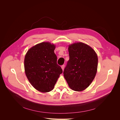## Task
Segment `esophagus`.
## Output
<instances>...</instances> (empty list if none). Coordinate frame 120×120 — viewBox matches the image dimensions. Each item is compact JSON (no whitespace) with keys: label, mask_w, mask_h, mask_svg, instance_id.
Listing matches in <instances>:
<instances>
[{"label":"esophagus","mask_w":120,"mask_h":120,"mask_svg":"<svg viewBox=\"0 0 120 120\" xmlns=\"http://www.w3.org/2000/svg\"><path fill=\"white\" fill-rule=\"evenodd\" d=\"M64 67H65V66L64 64H63V65H62V66H61V68H62V70H63V71H64Z\"/></svg>","instance_id":"esophagus-1"}]
</instances>
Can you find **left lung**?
Returning a JSON list of instances; mask_svg holds the SVG:
<instances>
[{
    "label": "left lung",
    "mask_w": 120,
    "mask_h": 120,
    "mask_svg": "<svg viewBox=\"0 0 120 120\" xmlns=\"http://www.w3.org/2000/svg\"><path fill=\"white\" fill-rule=\"evenodd\" d=\"M70 59L64 69V76L70 88L82 91L90 86L95 78L98 59L91 47L82 42L68 46Z\"/></svg>",
    "instance_id": "8db88e82"
}]
</instances>
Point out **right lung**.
Returning <instances> with one entry per match:
<instances>
[{
    "label": "right lung",
    "instance_id": "right-lung-1",
    "mask_svg": "<svg viewBox=\"0 0 120 120\" xmlns=\"http://www.w3.org/2000/svg\"><path fill=\"white\" fill-rule=\"evenodd\" d=\"M55 48L49 42H41L32 47L25 56V74L31 85L39 92L52 90L63 72L57 64Z\"/></svg>",
    "mask_w": 120,
    "mask_h": 120
}]
</instances>
